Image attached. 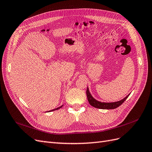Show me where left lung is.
<instances>
[{
  "instance_id": "8db88e82",
  "label": "left lung",
  "mask_w": 152,
  "mask_h": 152,
  "mask_svg": "<svg viewBox=\"0 0 152 152\" xmlns=\"http://www.w3.org/2000/svg\"><path fill=\"white\" fill-rule=\"evenodd\" d=\"M86 94H87V99H88V102L89 104L93 106V107H95L96 108H99V109H115L117 107H118L119 106H121L124 102H125L126 99L128 98V96H129V94L127 95L126 98H124L121 101H118V102H112V103H104V102H98V101L96 100L92 95L91 94L90 92L89 91V88L87 87V91H86Z\"/></svg>"
}]
</instances>
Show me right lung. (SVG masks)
<instances>
[{
  "label": "right lung",
  "instance_id": "right-lung-1",
  "mask_svg": "<svg viewBox=\"0 0 152 152\" xmlns=\"http://www.w3.org/2000/svg\"><path fill=\"white\" fill-rule=\"evenodd\" d=\"M62 106H63V105H62ZM62 106H61V107H58V108H55V109H53V110H50V111H49V112L54 111V110H58V109H59V108H61L62 107Z\"/></svg>",
  "mask_w": 152,
  "mask_h": 152
}]
</instances>
